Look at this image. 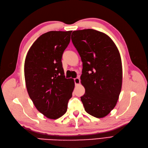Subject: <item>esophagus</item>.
Listing matches in <instances>:
<instances>
[{
	"mask_svg": "<svg viewBox=\"0 0 148 148\" xmlns=\"http://www.w3.org/2000/svg\"><path fill=\"white\" fill-rule=\"evenodd\" d=\"M74 82H75V85H78L80 83V79H79V78H76L74 79Z\"/></svg>",
	"mask_w": 148,
	"mask_h": 148,
	"instance_id": "esophagus-1",
	"label": "esophagus"
}]
</instances>
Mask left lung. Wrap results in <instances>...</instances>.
I'll use <instances>...</instances> for the list:
<instances>
[{
    "label": "left lung",
    "instance_id": "obj_1",
    "mask_svg": "<svg viewBox=\"0 0 148 148\" xmlns=\"http://www.w3.org/2000/svg\"><path fill=\"white\" fill-rule=\"evenodd\" d=\"M71 38L83 62L84 110L95 117H104L117 104L122 89L119 51L109 36L92 29L74 31Z\"/></svg>",
    "mask_w": 148,
    "mask_h": 148
}]
</instances>
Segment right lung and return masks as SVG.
Segmentation results:
<instances>
[{"label": "right lung", "mask_w": 148, "mask_h": 148, "mask_svg": "<svg viewBox=\"0 0 148 148\" xmlns=\"http://www.w3.org/2000/svg\"><path fill=\"white\" fill-rule=\"evenodd\" d=\"M72 31H51L33 44L25 62L26 86L36 108L50 119H59L67 110L75 83L65 78L62 57Z\"/></svg>", "instance_id": "obj_1"}]
</instances>
